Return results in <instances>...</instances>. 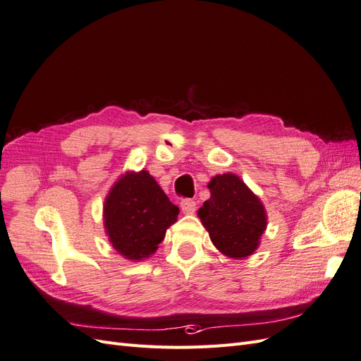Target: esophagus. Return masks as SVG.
Returning a JSON list of instances; mask_svg holds the SVG:
<instances>
[{
  "label": "esophagus",
  "mask_w": 361,
  "mask_h": 361,
  "mask_svg": "<svg viewBox=\"0 0 361 361\" xmlns=\"http://www.w3.org/2000/svg\"><path fill=\"white\" fill-rule=\"evenodd\" d=\"M181 205V210L184 214H193L196 210V202L192 200H184L180 202Z\"/></svg>",
  "instance_id": "obj_1"
}]
</instances>
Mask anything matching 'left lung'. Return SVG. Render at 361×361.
<instances>
[{
    "mask_svg": "<svg viewBox=\"0 0 361 361\" xmlns=\"http://www.w3.org/2000/svg\"><path fill=\"white\" fill-rule=\"evenodd\" d=\"M208 189L212 196L197 216L213 244L229 258L250 257L267 228V213L259 197L234 173L213 177Z\"/></svg>",
    "mask_w": 361,
    "mask_h": 361,
    "instance_id": "left-lung-1",
    "label": "left lung"
}]
</instances>
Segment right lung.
Segmentation results:
<instances>
[{
  "label": "right lung",
  "instance_id": "1",
  "mask_svg": "<svg viewBox=\"0 0 361 361\" xmlns=\"http://www.w3.org/2000/svg\"><path fill=\"white\" fill-rule=\"evenodd\" d=\"M180 210L147 171L126 172L103 205L104 229L121 257L141 261L153 255Z\"/></svg>",
  "mask_w": 361,
  "mask_h": 361
}]
</instances>
